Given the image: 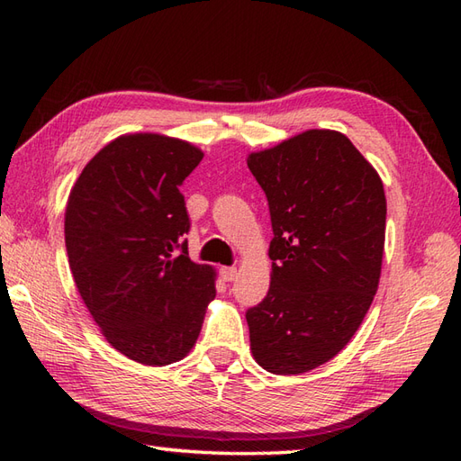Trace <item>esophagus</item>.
<instances>
[{
  "label": "esophagus",
  "instance_id": "1",
  "mask_svg": "<svg viewBox=\"0 0 461 461\" xmlns=\"http://www.w3.org/2000/svg\"><path fill=\"white\" fill-rule=\"evenodd\" d=\"M220 276H221V279L223 281H233V279H236L238 277V269L236 267H221L220 269Z\"/></svg>",
  "mask_w": 461,
  "mask_h": 461
}]
</instances>
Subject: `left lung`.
I'll use <instances>...</instances> for the list:
<instances>
[{
    "instance_id": "left-lung-1",
    "label": "left lung",
    "mask_w": 461,
    "mask_h": 461,
    "mask_svg": "<svg viewBox=\"0 0 461 461\" xmlns=\"http://www.w3.org/2000/svg\"><path fill=\"white\" fill-rule=\"evenodd\" d=\"M273 240L271 285L246 311L251 352L273 375H301L347 347L376 295L386 198L345 134L307 131L251 154Z\"/></svg>"
}]
</instances>
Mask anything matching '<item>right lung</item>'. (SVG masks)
I'll list each match as a JSON object with an SVG mask.
<instances>
[{"instance_id": "obj_1", "label": "right lung", "mask_w": 461, "mask_h": 461, "mask_svg": "<svg viewBox=\"0 0 461 461\" xmlns=\"http://www.w3.org/2000/svg\"><path fill=\"white\" fill-rule=\"evenodd\" d=\"M203 154L160 134H126L85 166L68 195L65 246L86 309L136 362L184 358L215 297L213 269L188 256L180 185Z\"/></svg>"}]
</instances>
